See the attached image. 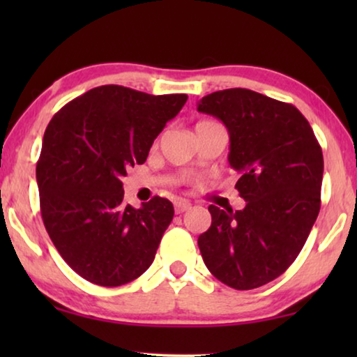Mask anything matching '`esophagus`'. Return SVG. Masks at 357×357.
Instances as JSON below:
<instances>
[{"label":"esophagus","instance_id":"esophagus-1","mask_svg":"<svg viewBox=\"0 0 357 357\" xmlns=\"http://www.w3.org/2000/svg\"><path fill=\"white\" fill-rule=\"evenodd\" d=\"M190 208H192V203L187 202V199H177V202H175V213L177 214L188 211Z\"/></svg>","mask_w":357,"mask_h":357}]
</instances>
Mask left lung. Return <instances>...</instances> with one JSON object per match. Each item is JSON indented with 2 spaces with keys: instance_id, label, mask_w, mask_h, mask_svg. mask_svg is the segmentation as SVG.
<instances>
[{
  "instance_id": "left-lung-1",
  "label": "left lung",
  "mask_w": 357,
  "mask_h": 357,
  "mask_svg": "<svg viewBox=\"0 0 357 357\" xmlns=\"http://www.w3.org/2000/svg\"><path fill=\"white\" fill-rule=\"evenodd\" d=\"M198 112L219 119L229 133V165L245 208L211 204V227L198 237L204 265L238 291L276 280L292 265L320 211L324 154L314 130L294 105L250 89L204 96Z\"/></svg>"
}]
</instances>
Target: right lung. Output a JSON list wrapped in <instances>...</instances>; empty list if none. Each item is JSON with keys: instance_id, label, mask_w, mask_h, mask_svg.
Listing matches in <instances>:
<instances>
[{"instance_id": "add662e5", "label": "right lung", "mask_w": 357, "mask_h": 357, "mask_svg": "<svg viewBox=\"0 0 357 357\" xmlns=\"http://www.w3.org/2000/svg\"><path fill=\"white\" fill-rule=\"evenodd\" d=\"M187 99L100 86L66 104L48 123L36 170L42 219L63 260L89 282L126 284L154 261L174 204L160 197L138 209L123 204L121 177L144 164Z\"/></svg>"}]
</instances>
